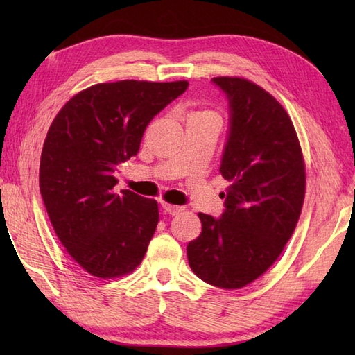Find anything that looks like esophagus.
I'll return each instance as SVG.
<instances>
[{
  "label": "esophagus",
  "instance_id": "esophagus-1",
  "mask_svg": "<svg viewBox=\"0 0 355 355\" xmlns=\"http://www.w3.org/2000/svg\"><path fill=\"white\" fill-rule=\"evenodd\" d=\"M162 207L164 212H168L169 215H178L184 210L183 206H173V205H168V202H162Z\"/></svg>",
  "mask_w": 355,
  "mask_h": 355
}]
</instances>
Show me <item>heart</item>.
I'll list each match as a JSON object with an SVG mask.
<instances>
[{"mask_svg":"<svg viewBox=\"0 0 355 355\" xmlns=\"http://www.w3.org/2000/svg\"><path fill=\"white\" fill-rule=\"evenodd\" d=\"M200 114H209V112H200ZM195 116H198V114H195Z\"/></svg>","mask_w":355,"mask_h":355,"instance_id":"1","label":"heart"}]
</instances>
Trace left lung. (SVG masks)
Here are the masks:
<instances>
[{
	"label": "left lung",
	"instance_id": "left-lung-1",
	"mask_svg": "<svg viewBox=\"0 0 355 355\" xmlns=\"http://www.w3.org/2000/svg\"><path fill=\"white\" fill-rule=\"evenodd\" d=\"M229 102L220 171L230 186L220 218L198 214L202 232L187 245L192 271L225 290L267 271L296 227L305 166L291 119L273 96L239 78H214Z\"/></svg>",
	"mask_w": 355,
	"mask_h": 355
}]
</instances>
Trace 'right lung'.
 Returning a JSON list of instances; mask_svg holds the SVG:
<instances>
[{
    "mask_svg": "<svg viewBox=\"0 0 355 355\" xmlns=\"http://www.w3.org/2000/svg\"><path fill=\"white\" fill-rule=\"evenodd\" d=\"M186 80L97 84L67 102L44 141L40 189L53 229L89 275L131 273L145 256L158 206L131 191L114 192L120 163L137 155L158 112L182 96Z\"/></svg>",
    "mask_w": 355,
    "mask_h": 355,
    "instance_id": "1",
    "label": "right lung"
}]
</instances>
